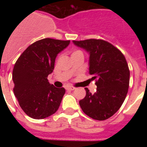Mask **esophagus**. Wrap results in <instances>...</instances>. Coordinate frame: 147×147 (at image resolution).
I'll list each match as a JSON object with an SVG mask.
<instances>
[{"mask_svg": "<svg viewBox=\"0 0 147 147\" xmlns=\"http://www.w3.org/2000/svg\"><path fill=\"white\" fill-rule=\"evenodd\" d=\"M65 89H66L67 91H73V90L76 89V88L72 87V86H66V87H65Z\"/></svg>", "mask_w": 147, "mask_h": 147, "instance_id": "esophagus-1", "label": "esophagus"}]
</instances>
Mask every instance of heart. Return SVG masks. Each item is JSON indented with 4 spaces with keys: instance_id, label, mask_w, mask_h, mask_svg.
I'll list each match as a JSON object with an SVG mask.
<instances>
[{
    "instance_id": "1",
    "label": "heart",
    "mask_w": 147,
    "mask_h": 147,
    "mask_svg": "<svg viewBox=\"0 0 147 147\" xmlns=\"http://www.w3.org/2000/svg\"><path fill=\"white\" fill-rule=\"evenodd\" d=\"M80 53V51H75V52H73V53H72V54H76V53ZM72 54H71V55H72Z\"/></svg>"
}]
</instances>
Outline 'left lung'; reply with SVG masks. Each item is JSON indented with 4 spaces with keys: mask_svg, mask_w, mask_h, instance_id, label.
<instances>
[{
    "mask_svg": "<svg viewBox=\"0 0 147 147\" xmlns=\"http://www.w3.org/2000/svg\"><path fill=\"white\" fill-rule=\"evenodd\" d=\"M76 47L89 54V74L96 80V92L92 94L87 88L86 95L79 105L86 115L105 121L116 113L127 96L130 71L124 55L110 42L102 40L72 41Z\"/></svg>",
    "mask_w": 147,
    "mask_h": 147,
    "instance_id": "8db88e82",
    "label": "left lung"
}]
</instances>
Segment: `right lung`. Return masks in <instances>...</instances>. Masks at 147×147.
I'll list each match as a JSON object with an SVG mask.
<instances>
[{
    "label": "right lung",
    "instance_id": "right-lung-1",
    "mask_svg": "<svg viewBox=\"0 0 147 147\" xmlns=\"http://www.w3.org/2000/svg\"><path fill=\"white\" fill-rule=\"evenodd\" d=\"M70 40L46 38L29 46L13 69V93L23 111L33 119H43L57 111L64 88L49 84L47 77L53 71L55 58Z\"/></svg>",
    "mask_w": 147,
    "mask_h": 147
}]
</instances>
